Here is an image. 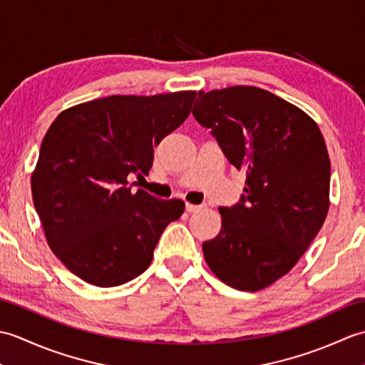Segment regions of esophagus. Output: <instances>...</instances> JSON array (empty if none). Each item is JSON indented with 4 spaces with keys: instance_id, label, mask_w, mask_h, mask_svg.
I'll use <instances>...</instances> for the list:
<instances>
[{
    "instance_id": "1",
    "label": "esophagus",
    "mask_w": 365,
    "mask_h": 365,
    "mask_svg": "<svg viewBox=\"0 0 365 365\" xmlns=\"http://www.w3.org/2000/svg\"><path fill=\"white\" fill-rule=\"evenodd\" d=\"M200 205H195V204H187V212L188 213H195V212H199L200 210Z\"/></svg>"
}]
</instances>
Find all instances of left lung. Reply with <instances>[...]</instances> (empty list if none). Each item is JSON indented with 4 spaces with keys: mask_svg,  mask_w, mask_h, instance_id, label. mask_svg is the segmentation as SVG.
<instances>
[{
    "mask_svg": "<svg viewBox=\"0 0 365 365\" xmlns=\"http://www.w3.org/2000/svg\"><path fill=\"white\" fill-rule=\"evenodd\" d=\"M192 115L246 173L245 195L220 207V234L202 245L207 265L237 290L265 289L297 265L327 220L322 131L298 106L254 86L200 91Z\"/></svg>",
    "mask_w": 365,
    "mask_h": 365,
    "instance_id": "8db88e82",
    "label": "left lung"
}]
</instances>
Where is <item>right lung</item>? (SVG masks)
I'll return each mask as SVG.
<instances>
[{
	"label": "right lung",
	"mask_w": 365,
	"mask_h": 365,
	"mask_svg": "<svg viewBox=\"0 0 365 365\" xmlns=\"http://www.w3.org/2000/svg\"><path fill=\"white\" fill-rule=\"evenodd\" d=\"M195 91L111 96L68 108L42 141L31 190L46 242L84 282L115 287L149 268L163 230L185 210L180 199L131 191L147 175L153 147L180 127Z\"/></svg>",
	"instance_id": "obj_1"
}]
</instances>
